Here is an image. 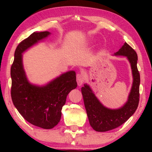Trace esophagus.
<instances>
[{
    "mask_svg": "<svg viewBox=\"0 0 152 152\" xmlns=\"http://www.w3.org/2000/svg\"><path fill=\"white\" fill-rule=\"evenodd\" d=\"M76 80H77V83H78V85L79 86H81L84 82V76L82 75V74H78L76 75Z\"/></svg>",
    "mask_w": 152,
    "mask_h": 152,
    "instance_id": "1",
    "label": "esophagus"
}]
</instances>
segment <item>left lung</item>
Returning a JSON list of instances; mask_svg holds the SVG:
<instances>
[{
	"label": "left lung",
	"mask_w": 152,
	"mask_h": 152,
	"mask_svg": "<svg viewBox=\"0 0 152 152\" xmlns=\"http://www.w3.org/2000/svg\"><path fill=\"white\" fill-rule=\"evenodd\" d=\"M115 56H125L129 61L132 70L133 84L127 101L116 109L104 107L89 85L84 84L81 91L90 125L96 132H104L115 129L129 119L135 112L140 101V75L137 70V55L135 51L125 43Z\"/></svg>",
	"instance_id": "left-lung-1"
}]
</instances>
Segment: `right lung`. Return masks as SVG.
Segmentation results:
<instances>
[{"mask_svg":"<svg viewBox=\"0 0 152 152\" xmlns=\"http://www.w3.org/2000/svg\"><path fill=\"white\" fill-rule=\"evenodd\" d=\"M50 34L49 31L34 32L22 41L15 50L11 68V99L15 107L31 124L45 129H52L60 122L66 97L77 87L73 70L61 74L45 85H35L28 80L22 54Z\"/></svg>","mask_w":152,"mask_h":152,"instance_id":"1","label":"right lung"}]
</instances>
